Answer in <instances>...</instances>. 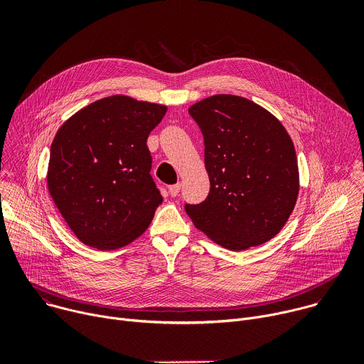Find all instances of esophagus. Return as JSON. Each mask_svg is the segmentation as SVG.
<instances>
[{
    "mask_svg": "<svg viewBox=\"0 0 364 364\" xmlns=\"http://www.w3.org/2000/svg\"><path fill=\"white\" fill-rule=\"evenodd\" d=\"M180 188H181V183H177V184H173L168 187V191L173 197H176L178 193H180Z\"/></svg>",
    "mask_w": 364,
    "mask_h": 364,
    "instance_id": "obj_1",
    "label": "esophagus"
}]
</instances>
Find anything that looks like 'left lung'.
Segmentation results:
<instances>
[{
    "instance_id": "left-lung-1",
    "label": "left lung",
    "mask_w": 364,
    "mask_h": 364,
    "mask_svg": "<svg viewBox=\"0 0 364 364\" xmlns=\"http://www.w3.org/2000/svg\"><path fill=\"white\" fill-rule=\"evenodd\" d=\"M188 114L204 138L210 191L186 204L194 226L218 245L245 250L279 233L299 191L296 154L284 125L255 102L215 95Z\"/></svg>"
}]
</instances>
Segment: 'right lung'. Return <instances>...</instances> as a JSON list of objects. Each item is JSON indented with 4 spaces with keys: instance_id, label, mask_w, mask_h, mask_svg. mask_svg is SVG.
Instances as JSON below:
<instances>
[{
    "instance_id": "1",
    "label": "right lung",
    "mask_w": 364,
    "mask_h": 364,
    "mask_svg": "<svg viewBox=\"0 0 364 364\" xmlns=\"http://www.w3.org/2000/svg\"><path fill=\"white\" fill-rule=\"evenodd\" d=\"M167 112L159 103L114 95L70 117L50 148L48 193L85 245L122 247L149 226L163 196L149 171V132Z\"/></svg>"
}]
</instances>
